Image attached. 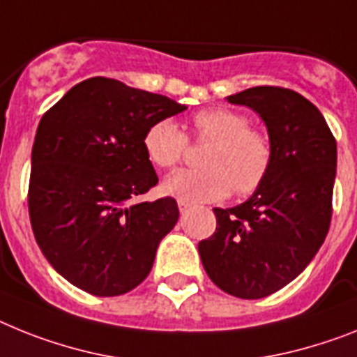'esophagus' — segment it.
<instances>
[{
	"instance_id": "34e87169",
	"label": "esophagus",
	"mask_w": 357,
	"mask_h": 357,
	"mask_svg": "<svg viewBox=\"0 0 357 357\" xmlns=\"http://www.w3.org/2000/svg\"><path fill=\"white\" fill-rule=\"evenodd\" d=\"M178 206H179V212H181V214H185V212L190 208V203L183 202V199H178Z\"/></svg>"
}]
</instances>
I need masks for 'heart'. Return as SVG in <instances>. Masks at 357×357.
I'll use <instances>...</instances> for the list:
<instances>
[{"label":"heart","instance_id":"obj_1","mask_svg":"<svg viewBox=\"0 0 357 357\" xmlns=\"http://www.w3.org/2000/svg\"><path fill=\"white\" fill-rule=\"evenodd\" d=\"M196 142H211L202 154V169L172 174L163 188L183 202H215L234 190L236 196L256 192L272 167L268 134L250 127L247 114L227 107L199 110L190 119ZM181 128L165 118L152 123L143 137L149 160L163 170L176 169L187 152Z\"/></svg>","mask_w":357,"mask_h":357}]
</instances>
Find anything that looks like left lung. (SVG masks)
<instances>
[{"label":"left lung","instance_id":"obj_1","mask_svg":"<svg viewBox=\"0 0 357 357\" xmlns=\"http://www.w3.org/2000/svg\"><path fill=\"white\" fill-rule=\"evenodd\" d=\"M265 121L271 172L247 202L214 208L215 232L197 245L206 274L241 299L274 294L296 280L325 241L336 179V137L307 98L281 86L229 96Z\"/></svg>","mask_w":357,"mask_h":357}]
</instances>
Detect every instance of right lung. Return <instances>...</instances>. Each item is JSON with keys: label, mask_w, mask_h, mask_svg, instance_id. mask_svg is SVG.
<instances>
[{"label": "right lung", "mask_w": 357, "mask_h": 357, "mask_svg": "<svg viewBox=\"0 0 357 357\" xmlns=\"http://www.w3.org/2000/svg\"><path fill=\"white\" fill-rule=\"evenodd\" d=\"M185 109L98 76L43 114L32 146L29 214L41 252L74 287L112 298L149 275L179 211L174 197L137 202L158 185L143 137L152 123Z\"/></svg>", "instance_id": "right-lung-1"}]
</instances>
